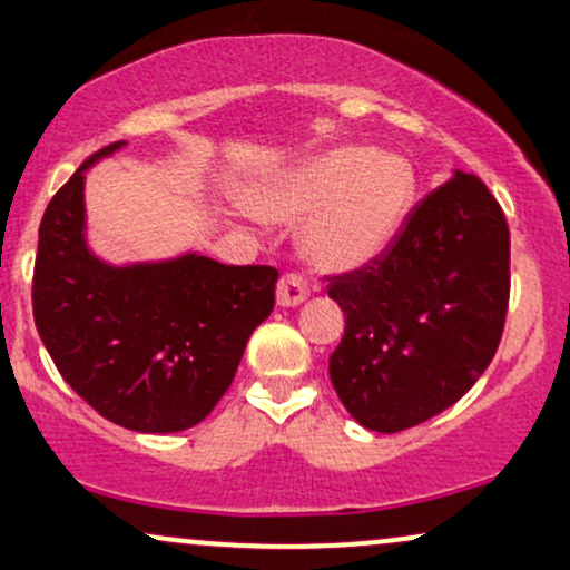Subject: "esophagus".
I'll list each match as a JSON object with an SVG mask.
<instances>
[{"label":"esophagus","mask_w":570,"mask_h":570,"mask_svg":"<svg viewBox=\"0 0 570 570\" xmlns=\"http://www.w3.org/2000/svg\"><path fill=\"white\" fill-rule=\"evenodd\" d=\"M307 281L303 276H297V273H289V276H284L278 281V289H276V299L281 307H297L303 305L307 299Z\"/></svg>","instance_id":"1"}]
</instances>
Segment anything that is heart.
<instances>
[{
  "label": "heart",
  "mask_w": 570,
  "mask_h": 570,
  "mask_svg": "<svg viewBox=\"0 0 570 570\" xmlns=\"http://www.w3.org/2000/svg\"><path fill=\"white\" fill-rule=\"evenodd\" d=\"M415 168L370 144H340L273 176L248 195L259 219L292 225L305 257L326 273L362 271L394 248L415 212Z\"/></svg>",
  "instance_id": "obj_1"
}]
</instances>
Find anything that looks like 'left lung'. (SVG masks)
Returning a JSON list of instances; mask_svg holds the SVG:
<instances>
[{"label":"left lung","instance_id":"left-lung-1","mask_svg":"<svg viewBox=\"0 0 570 570\" xmlns=\"http://www.w3.org/2000/svg\"><path fill=\"white\" fill-rule=\"evenodd\" d=\"M345 335L330 358L340 402L377 434L417 426L466 394L501 343L509 227L474 174L417 203L399 240L332 281Z\"/></svg>","mask_w":570,"mask_h":570}]
</instances>
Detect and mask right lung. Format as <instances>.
<instances>
[{"instance_id":"right-lung-1","label":"right lung","mask_w":570,"mask_h":570,"mask_svg":"<svg viewBox=\"0 0 570 570\" xmlns=\"http://www.w3.org/2000/svg\"><path fill=\"white\" fill-rule=\"evenodd\" d=\"M53 195L39 225L35 322L58 372L98 415L139 434H174L208 415L271 316L278 271L222 265L198 252L115 265L88 244L85 171Z\"/></svg>"}]
</instances>
